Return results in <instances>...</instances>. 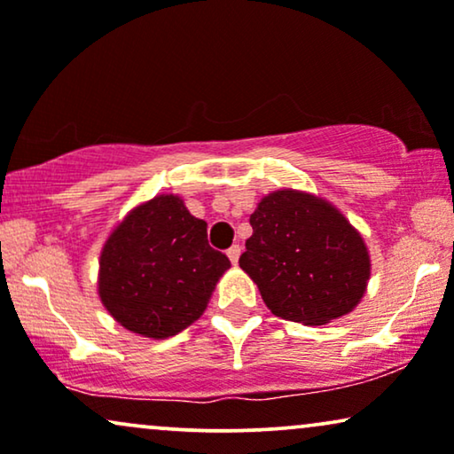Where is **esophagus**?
<instances>
[{
    "label": "esophagus",
    "instance_id": "34e87169",
    "mask_svg": "<svg viewBox=\"0 0 454 454\" xmlns=\"http://www.w3.org/2000/svg\"><path fill=\"white\" fill-rule=\"evenodd\" d=\"M226 254H228V260H231V262L234 263V266H237V263H239V257H240V247H239V245H232L231 249L226 251Z\"/></svg>",
    "mask_w": 454,
    "mask_h": 454
}]
</instances>
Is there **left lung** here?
<instances>
[{
	"label": "left lung",
	"mask_w": 454,
	"mask_h": 454,
	"mask_svg": "<svg viewBox=\"0 0 454 454\" xmlns=\"http://www.w3.org/2000/svg\"><path fill=\"white\" fill-rule=\"evenodd\" d=\"M249 223L254 234L239 266L274 317L326 325L363 300L371 277L369 251L329 200L283 188L257 203Z\"/></svg>",
	"instance_id": "obj_1"
}]
</instances>
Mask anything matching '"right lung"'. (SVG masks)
<instances>
[{
	"label": "right lung",
	"instance_id": "1",
	"mask_svg": "<svg viewBox=\"0 0 454 454\" xmlns=\"http://www.w3.org/2000/svg\"><path fill=\"white\" fill-rule=\"evenodd\" d=\"M231 260L207 243V222L176 194L131 209L100 254L98 295L108 314L137 335L165 340L207 308Z\"/></svg>",
	"mask_w": 454,
	"mask_h": 454
}]
</instances>
